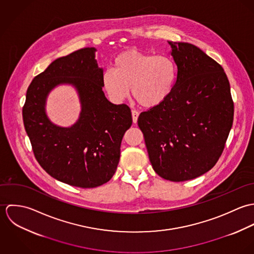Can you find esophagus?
Here are the masks:
<instances>
[{
  "label": "esophagus",
  "instance_id": "obj_1",
  "mask_svg": "<svg viewBox=\"0 0 254 254\" xmlns=\"http://www.w3.org/2000/svg\"><path fill=\"white\" fill-rule=\"evenodd\" d=\"M132 117H133V122L136 123L137 120H138V117H139V112L137 110L133 109L132 110Z\"/></svg>",
  "mask_w": 254,
  "mask_h": 254
}]
</instances>
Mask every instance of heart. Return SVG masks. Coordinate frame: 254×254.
<instances>
[{
  "label": "heart",
  "instance_id": "obj_1",
  "mask_svg": "<svg viewBox=\"0 0 254 254\" xmlns=\"http://www.w3.org/2000/svg\"><path fill=\"white\" fill-rule=\"evenodd\" d=\"M177 80L174 61L164 55L154 56L129 50L116 57L113 69L103 74V87L116 103L126 100L130 88L134 99L146 109L163 104L173 93Z\"/></svg>",
  "mask_w": 254,
  "mask_h": 254
}]
</instances>
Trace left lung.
Segmentation results:
<instances>
[{"instance_id": "1", "label": "left lung", "mask_w": 254, "mask_h": 254, "mask_svg": "<svg viewBox=\"0 0 254 254\" xmlns=\"http://www.w3.org/2000/svg\"><path fill=\"white\" fill-rule=\"evenodd\" d=\"M168 44L177 65L174 91L160 106L142 112L138 125L156 174L187 181L216 164L233 125L234 103L218 63L191 44Z\"/></svg>"}]
</instances>
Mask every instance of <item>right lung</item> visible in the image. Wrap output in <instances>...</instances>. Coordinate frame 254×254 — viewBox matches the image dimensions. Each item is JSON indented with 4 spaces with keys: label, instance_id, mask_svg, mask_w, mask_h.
<instances>
[{
    "label": "right lung",
    "instance_id": "obj_1",
    "mask_svg": "<svg viewBox=\"0 0 254 254\" xmlns=\"http://www.w3.org/2000/svg\"><path fill=\"white\" fill-rule=\"evenodd\" d=\"M95 48H84L54 61L32 80L22 117L35 158L53 178L79 188H96L114 175L120 145L132 125L131 109L114 105L103 92V68ZM61 83L78 92L81 112L71 127L52 124L44 110L48 93Z\"/></svg>",
    "mask_w": 254,
    "mask_h": 254
}]
</instances>
